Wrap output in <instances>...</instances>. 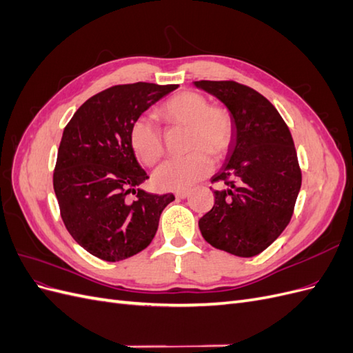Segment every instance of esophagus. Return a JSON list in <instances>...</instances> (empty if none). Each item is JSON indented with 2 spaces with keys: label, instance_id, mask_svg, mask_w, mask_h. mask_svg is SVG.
Returning <instances> with one entry per match:
<instances>
[{
  "label": "esophagus",
  "instance_id": "34e87169",
  "mask_svg": "<svg viewBox=\"0 0 353 353\" xmlns=\"http://www.w3.org/2000/svg\"><path fill=\"white\" fill-rule=\"evenodd\" d=\"M188 191L187 190H179V191H176L175 193V197H178V199H185V197H188Z\"/></svg>",
  "mask_w": 353,
  "mask_h": 353
}]
</instances>
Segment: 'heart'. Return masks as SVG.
<instances>
[{
  "instance_id": "heart-1",
  "label": "heart",
  "mask_w": 353,
  "mask_h": 353,
  "mask_svg": "<svg viewBox=\"0 0 353 353\" xmlns=\"http://www.w3.org/2000/svg\"><path fill=\"white\" fill-rule=\"evenodd\" d=\"M159 116L169 125L188 128L187 147L193 150L184 157H174L160 165L153 174V184L160 190H185L213 170V159H223L236 138V123L231 112L209 104L205 95L184 91L166 100ZM130 144L141 163L152 166L165 153L163 135L150 117L141 116L130 130Z\"/></svg>"
}]
</instances>
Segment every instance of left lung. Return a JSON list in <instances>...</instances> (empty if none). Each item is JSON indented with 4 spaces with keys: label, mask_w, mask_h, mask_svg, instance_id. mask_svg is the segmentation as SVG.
Listing matches in <instances>:
<instances>
[{
    "label": "left lung",
    "mask_w": 353,
    "mask_h": 353,
    "mask_svg": "<svg viewBox=\"0 0 353 353\" xmlns=\"http://www.w3.org/2000/svg\"><path fill=\"white\" fill-rule=\"evenodd\" d=\"M227 105L236 138L213 183V208L199 221L213 248L252 258L271 245L292 219L302 185L293 138L271 101L236 81H196Z\"/></svg>",
    "instance_id": "left-lung-1"
}]
</instances>
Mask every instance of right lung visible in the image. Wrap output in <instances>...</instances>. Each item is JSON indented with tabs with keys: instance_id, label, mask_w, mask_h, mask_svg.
<instances>
[{
	"instance_id": "obj_1",
	"label": "right lung",
	"mask_w": 353,
	"mask_h": 353,
	"mask_svg": "<svg viewBox=\"0 0 353 353\" xmlns=\"http://www.w3.org/2000/svg\"><path fill=\"white\" fill-rule=\"evenodd\" d=\"M178 85H114L74 112L59 147L52 185L70 236L97 258L117 262L144 250L154 239L174 194L135 187L148 175L138 165L130 130L152 104ZM130 192L137 193L131 201Z\"/></svg>"
}]
</instances>
